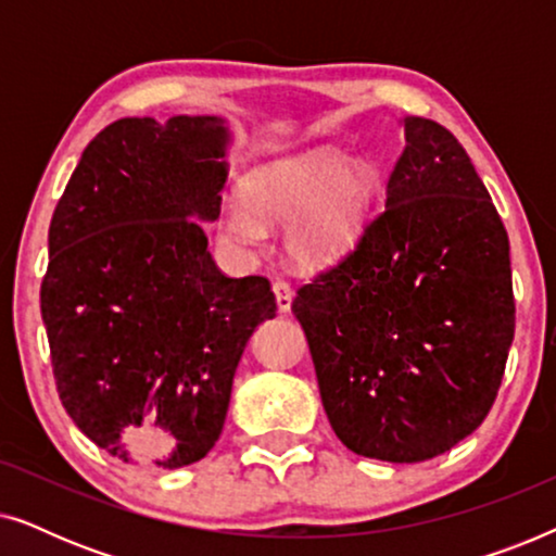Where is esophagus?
<instances>
[{"label":"esophagus","mask_w":556,"mask_h":556,"mask_svg":"<svg viewBox=\"0 0 556 556\" xmlns=\"http://www.w3.org/2000/svg\"><path fill=\"white\" fill-rule=\"evenodd\" d=\"M273 293H276L278 311H280V314H286V311L291 308V303H293V291H291V286H288L286 280H276V283H273Z\"/></svg>","instance_id":"esophagus-1"}]
</instances>
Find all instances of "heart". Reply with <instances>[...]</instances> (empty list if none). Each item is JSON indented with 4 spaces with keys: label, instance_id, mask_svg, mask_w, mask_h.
I'll use <instances>...</instances> for the list:
<instances>
[{
    "label": "heart",
    "instance_id": "b5f03b06",
    "mask_svg": "<svg viewBox=\"0 0 556 556\" xmlns=\"http://www.w3.org/2000/svg\"><path fill=\"white\" fill-rule=\"evenodd\" d=\"M241 207L225 210L223 227L242 245H257L268 223H283V245L301 268L337 263L356 245L379 194L375 164L346 162L318 147L255 164L240 179Z\"/></svg>",
    "mask_w": 556,
    "mask_h": 556
}]
</instances>
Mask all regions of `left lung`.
I'll use <instances>...</instances> for the list:
<instances>
[{"label":"left lung","mask_w":556,"mask_h":556,"mask_svg":"<svg viewBox=\"0 0 556 556\" xmlns=\"http://www.w3.org/2000/svg\"><path fill=\"white\" fill-rule=\"evenodd\" d=\"M402 126L384 210L291 311L341 443L420 463L489 415L516 308L508 235L466 149L430 118Z\"/></svg>","instance_id":"obj_1"}]
</instances>
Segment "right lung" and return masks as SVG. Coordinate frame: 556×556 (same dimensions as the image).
<instances>
[{
  "mask_svg": "<svg viewBox=\"0 0 556 556\" xmlns=\"http://www.w3.org/2000/svg\"><path fill=\"white\" fill-rule=\"evenodd\" d=\"M217 116L121 118L83 151L50 223L40 308L58 394L124 463L181 468L223 432L268 278H227L207 250L227 179Z\"/></svg>",
  "mask_w": 556,
  "mask_h": 556,
  "instance_id": "right-lung-1",
  "label": "right lung"
}]
</instances>
